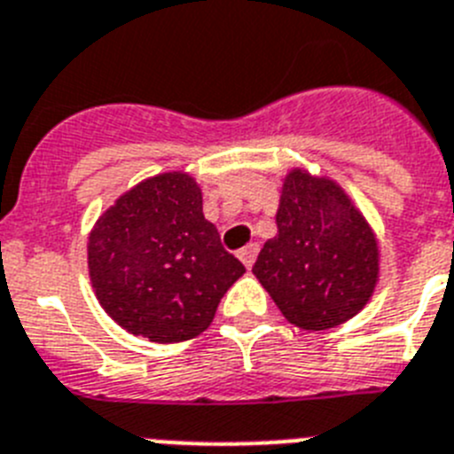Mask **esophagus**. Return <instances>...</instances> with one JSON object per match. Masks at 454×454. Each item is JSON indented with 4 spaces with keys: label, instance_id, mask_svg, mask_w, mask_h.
<instances>
[{
    "label": "esophagus",
    "instance_id": "1",
    "mask_svg": "<svg viewBox=\"0 0 454 454\" xmlns=\"http://www.w3.org/2000/svg\"><path fill=\"white\" fill-rule=\"evenodd\" d=\"M255 255H258V244H255V242L254 244H247V247H244V249L239 251V260H242L247 270H251V267H254Z\"/></svg>",
    "mask_w": 454,
    "mask_h": 454
}]
</instances>
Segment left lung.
<instances>
[{"label": "left lung", "instance_id": "8db88e82", "mask_svg": "<svg viewBox=\"0 0 454 454\" xmlns=\"http://www.w3.org/2000/svg\"><path fill=\"white\" fill-rule=\"evenodd\" d=\"M276 228L251 271L290 325L326 331L364 310L380 281V244L336 180L290 168Z\"/></svg>", "mask_w": 454, "mask_h": 454}]
</instances>
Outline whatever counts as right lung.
<instances>
[{"instance_id":"1","label":"right lung","mask_w":454,"mask_h":454,"mask_svg":"<svg viewBox=\"0 0 454 454\" xmlns=\"http://www.w3.org/2000/svg\"><path fill=\"white\" fill-rule=\"evenodd\" d=\"M86 255L105 313L161 345L203 333L244 274L203 216L199 183L184 171L160 173L118 196L90 231Z\"/></svg>"}]
</instances>
